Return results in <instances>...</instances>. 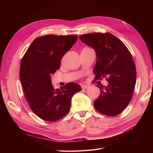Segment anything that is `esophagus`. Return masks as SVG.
<instances>
[{
	"instance_id": "34e87169",
	"label": "esophagus",
	"mask_w": 153,
	"mask_h": 153,
	"mask_svg": "<svg viewBox=\"0 0 153 153\" xmlns=\"http://www.w3.org/2000/svg\"><path fill=\"white\" fill-rule=\"evenodd\" d=\"M89 87H90L89 85L85 84V85H83L82 86V89H88V88H89Z\"/></svg>"
}]
</instances>
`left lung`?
<instances>
[{
    "label": "left lung",
    "instance_id": "left-lung-1",
    "mask_svg": "<svg viewBox=\"0 0 153 153\" xmlns=\"http://www.w3.org/2000/svg\"><path fill=\"white\" fill-rule=\"evenodd\" d=\"M79 38L95 50L96 78L108 76L107 86L97 85L101 92L94 102L95 108L108 116L119 114L131 101L136 82V68L131 53L110 33L94 32Z\"/></svg>",
    "mask_w": 153,
    "mask_h": 153
}]
</instances>
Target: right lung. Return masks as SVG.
Listing matches in <instances>:
<instances>
[{
    "mask_svg": "<svg viewBox=\"0 0 153 153\" xmlns=\"http://www.w3.org/2000/svg\"><path fill=\"white\" fill-rule=\"evenodd\" d=\"M76 35L48 34L35 39L22 59L20 78L30 109L47 121H56L69 112L71 100L82 90L76 83L54 89L50 75L59 69L61 61L76 43Z\"/></svg>",
    "mask_w": 153,
    "mask_h": 153,
    "instance_id": "right-lung-1",
    "label": "right lung"
}]
</instances>
